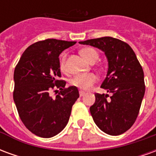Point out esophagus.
Returning <instances> with one entry per match:
<instances>
[{
    "instance_id": "1",
    "label": "esophagus",
    "mask_w": 156,
    "mask_h": 156,
    "mask_svg": "<svg viewBox=\"0 0 156 156\" xmlns=\"http://www.w3.org/2000/svg\"><path fill=\"white\" fill-rule=\"evenodd\" d=\"M79 95H80V97H83V96H84L85 95V93L83 91H80L79 92Z\"/></svg>"
}]
</instances>
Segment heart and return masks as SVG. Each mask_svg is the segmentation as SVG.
<instances>
[{
  "instance_id": "obj_1",
  "label": "heart",
  "mask_w": 156,
  "mask_h": 156,
  "mask_svg": "<svg viewBox=\"0 0 156 156\" xmlns=\"http://www.w3.org/2000/svg\"><path fill=\"white\" fill-rule=\"evenodd\" d=\"M81 54L88 62H94L98 60V53L95 49L92 48H83L81 51ZM62 70L65 69V55L62 56L60 63ZM98 81V77L94 73H86V74H78L74 76L70 80V84L82 90H88L93 87L96 82Z\"/></svg>"
}]
</instances>
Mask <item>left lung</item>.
<instances>
[{
    "label": "left lung",
    "mask_w": 156,
    "mask_h": 156,
    "mask_svg": "<svg viewBox=\"0 0 156 156\" xmlns=\"http://www.w3.org/2000/svg\"><path fill=\"white\" fill-rule=\"evenodd\" d=\"M100 49L108 59L107 76L101 88L111 94H95L90 107L94 121L102 131L119 135L134 124L144 98V72L136 55L126 42L111 37L79 41Z\"/></svg>",
    "instance_id": "8db88e82"
}]
</instances>
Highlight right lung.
Masks as SVG:
<instances>
[{
	"label": "right lung",
	"instance_id": "right-lung-1",
	"mask_svg": "<svg viewBox=\"0 0 156 156\" xmlns=\"http://www.w3.org/2000/svg\"><path fill=\"white\" fill-rule=\"evenodd\" d=\"M76 41L46 39L27 48L16 66L13 99L22 123L32 134L51 138L68 124L72 107L79 97L78 88H65L61 77L59 55ZM61 91L55 99L51 89Z\"/></svg>",
	"mask_w": 156,
	"mask_h": 156
}]
</instances>
